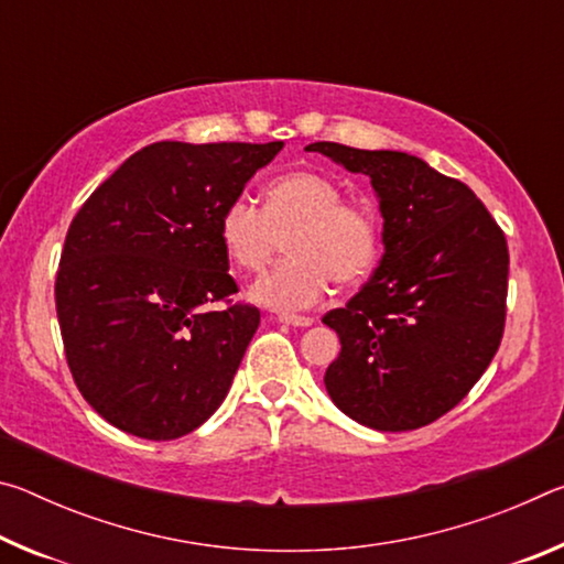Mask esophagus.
I'll return each instance as SVG.
<instances>
[{
    "label": "esophagus",
    "mask_w": 564,
    "mask_h": 564,
    "mask_svg": "<svg viewBox=\"0 0 564 564\" xmlns=\"http://www.w3.org/2000/svg\"><path fill=\"white\" fill-rule=\"evenodd\" d=\"M279 321L285 323V326H299V328L313 326V318H308V316H293V313H281Z\"/></svg>",
    "instance_id": "34e87169"
}]
</instances>
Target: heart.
<instances>
[{"mask_svg": "<svg viewBox=\"0 0 564 564\" xmlns=\"http://www.w3.org/2000/svg\"><path fill=\"white\" fill-rule=\"evenodd\" d=\"M218 241L238 271L261 273L285 241V259L251 295L275 311H303L326 299L330 281L358 285L378 265L383 224L376 206L346 198L336 178L289 171L263 191V208L236 196L218 218Z\"/></svg>", "mask_w": 564, "mask_h": 564, "instance_id": "b5f03b06", "label": "heart"}]
</instances>
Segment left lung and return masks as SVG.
<instances>
[{
    "label": "left lung",
    "instance_id": "obj_1",
    "mask_svg": "<svg viewBox=\"0 0 564 564\" xmlns=\"http://www.w3.org/2000/svg\"><path fill=\"white\" fill-rule=\"evenodd\" d=\"M308 151L370 176L383 212V261L323 323L340 352L326 370L333 403L383 433L415 431L470 393L500 348L508 241L463 181L403 151L316 141Z\"/></svg>",
    "mask_w": 564,
    "mask_h": 564
}]
</instances>
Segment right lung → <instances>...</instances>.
I'll return each mask as SVG.
<instances>
[{"mask_svg":"<svg viewBox=\"0 0 564 564\" xmlns=\"http://www.w3.org/2000/svg\"><path fill=\"white\" fill-rule=\"evenodd\" d=\"M281 149L156 141L74 216L54 283L66 366L119 431L176 441L224 403L261 313L231 299L218 218Z\"/></svg>","mask_w":564,"mask_h":564,"instance_id":"obj_1","label":"right lung"}]
</instances>
